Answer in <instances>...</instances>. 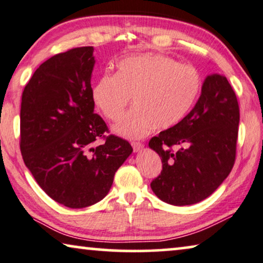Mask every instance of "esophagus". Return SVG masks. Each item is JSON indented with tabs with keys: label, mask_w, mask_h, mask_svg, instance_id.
Here are the masks:
<instances>
[{
	"label": "esophagus",
	"mask_w": 263,
	"mask_h": 263,
	"mask_svg": "<svg viewBox=\"0 0 263 263\" xmlns=\"http://www.w3.org/2000/svg\"><path fill=\"white\" fill-rule=\"evenodd\" d=\"M131 145H132V147H133V151H135V152L142 151L143 147H144V144L139 143V142H132Z\"/></svg>",
	"instance_id": "esophagus-1"
}]
</instances>
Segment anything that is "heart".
I'll list each match as a JSON object with an SVG mask.
<instances>
[{
    "mask_svg": "<svg viewBox=\"0 0 263 263\" xmlns=\"http://www.w3.org/2000/svg\"><path fill=\"white\" fill-rule=\"evenodd\" d=\"M201 89V77L190 65L162 54L120 60L116 74L105 73L92 87V100L108 120H118L132 96L133 107L113 131L143 138L154 128L167 130L181 121Z\"/></svg>",
    "mask_w": 263,
    "mask_h": 263,
    "instance_id": "b5f03b06",
    "label": "heart"
}]
</instances>
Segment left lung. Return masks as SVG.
<instances>
[{
  "label": "left lung",
  "mask_w": 263,
  "mask_h": 263,
  "mask_svg": "<svg viewBox=\"0 0 263 263\" xmlns=\"http://www.w3.org/2000/svg\"><path fill=\"white\" fill-rule=\"evenodd\" d=\"M238 123L240 108L229 81L221 74L208 76L189 115L148 142L162 157L163 170L151 182L157 197L172 205L209 197L234 166Z\"/></svg>",
  "instance_id": "left-lung-1"
}]
</instances>
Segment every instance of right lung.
Segmentation results:
<instances>
[{
    "instance_id": "add662e5",
    "label": "right lung",
    "mask_w": 263,
    "mask_h": 263,
    "mask_svg": "<svg viewBox=\"0 0 263 263\" xmlns=\"http://www.w3.org/2000/svg\"><path fill=\"white\" fill-rule=\"evenodd\" d=\"M93 50L73 48L41 64L20 111L23 162L50 198L72 209L101 201L133 151L127 140L105 136L106 123L94 113ZM99 138L105 142L94 148Z\"/></svg>"
}]
</instances>
